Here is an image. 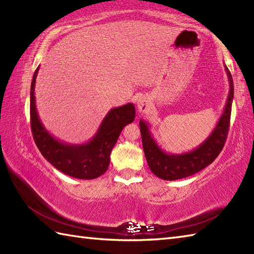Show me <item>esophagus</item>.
Segmentation results:
<instances>
[{"mask_svg":"<svg viewBox=\"0 0 254 254\" xmlns=\"http://www.w3.org/2000/svg\"><path fill=\"white\" fill-rule=\"evenodd\" d=\"M149 98L147 96H139L136 99V107L139 112H145L149 108Z\"/></svg>","mask_w":254,"mask_h":254,"instance_id":"1","label":"esophagus"}]
</instances>
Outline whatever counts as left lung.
<instances>
[{
	"mask_svg": "<svg viewBox=\"0 0 254 254\" xmlns=\"http://www.w3.org/2000/svg\"><path fill=\"white\" fill-rule=\"evenodd\" d=\"M224 66L229 82L227 101L213 131L197 147L181 154L166 152L156 141L148 123L143 119L139 120L145 157L149 169L160 179L172 181L192 176L212 164L222 152L229 130L231 105L234 99L233 77L227 66Z\"/></svg>",
	"mask_w": 254,
	"mask_h": 254,
	"instance_id": "8db88e82",
	"label": "left lung"
}]
</instances>
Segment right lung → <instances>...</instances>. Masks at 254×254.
I'll list each match as a JSON object with an SVG mask.
<instances>
[{
  "label": "right lung",
  "instance_id": "obj_1",
  "mask_svg": "<svg viewBox=\"0 0 254 254\" xmlns=\"http://www.w3.org/2000/svg\"><path fill=\"white\" fill-rule=\"evenodd\" d=\"M39 67L30 86V126L37 147L58 170L77 179L91 180L104 175L110 164V154L123 127L134 121L135 107L128 104L112 108L102 119L98 130L86 143L71 144L53 136L47 130L36 107L35 86Z\"/></svg>",
  "mask_w": 254,
  "mask_h": 254
}]
</instances>
